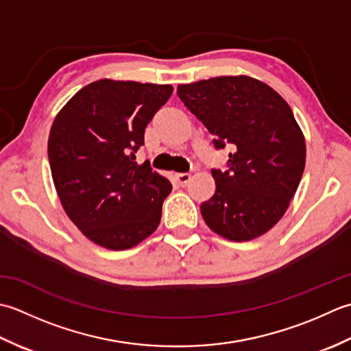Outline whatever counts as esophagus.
Here are the masks:
<instances>
[{
  "label": "esophagus",
  "instance_id": "obj_1",
  "mask_svg": "<svg viewBox=\"0 0 351 351\" xmlns=\"http://www.w3.org/2000/svg\"><path fill=\"white\" fill-rule=\"evenodd\" d=\"M176 180L178 182V184H180V186H186L191 180V174H186V173L176 174Z\"/></svg>",
  "mask_w": 351,
  "mask_h": 351
}]
</instances>
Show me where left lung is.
Wrapping results in <instances>:
<instances>
[{
  "instance_id": "obj_1",
  "label": "left lung",
  "mask_w": 351,
  "mask_h": 351,
  "mask_svg": "<svg viewBox=\"0 0 351 351\" xmlns=\"http://www.w3.org/2000/svg\"><path fill=\"white\" fill-rule=\"evenodd\" d=\"M177 94L217 148L233 147L228 169L212 171L217 191L202 204L206 224L228 241L259 238L288 210L304 171V134L289 104L248 75L178 84Z\"/></svg>"
}]
</instances>
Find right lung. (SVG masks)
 <instances>
[{"label":"right lung","instance_id":"1","mask_svg":"<svg viewBox=\"0 0 351 351\" xmlns=\"http://www.w3.org/2000/svg\"><path fill=\"white\" fill-rule=\"evenodd\" d=\"M173 89L103 78L78 90L53 121L48 159L57 195L99 247L132 248L159 227L173 184L147 162L138 165L134 153Z\"/></svg>","mask_w":351,"mask_h":351}]
</instances>
